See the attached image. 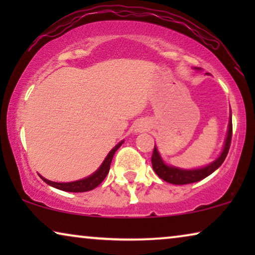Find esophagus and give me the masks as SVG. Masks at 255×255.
Wrapping results in <instances>:
<instances>
[{"mask_svg":"<svg viewBox=\"0 0 255 255\" xmlns=\"http://www.w3.org/2000/svg\"><path fill=\"white\" fill-rule=\"evenodd\" d=\"M146 128H147V125H146V123H142V122H140L137 127H135V131L137 132H141V131H145Z\"/></svg>","mask_w":255,"mask_h":255,"instance_id":"34e87169","label":"esophagus"}]
</instances>
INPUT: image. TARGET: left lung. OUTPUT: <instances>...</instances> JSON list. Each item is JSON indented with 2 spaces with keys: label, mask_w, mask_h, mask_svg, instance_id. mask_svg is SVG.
<instances>
[{
  "label": "left lung",
  "mask_w": 255,
  "mask_h": 255,
  "mask_svg": "<svg viewBox=\"0 0 255 255\" xmlns=\"http://www.w3.org/2000/svg\"><path fill=\"white\" fill-rule=\"evenodd\" d=\"M231 139H232V120H230L229 123V131H228V137H226L224 149H223L222 154L219 158L214 161L210 165L204 167V168L201 169H195V170H182L179 168H175V167H169L163 163V161L160 158L159 152L156 147L154 146V149H153L152 153V167L154 169L160 179L168 183L173 184H188V183H194L197 182V181L203 180L204 177L210 175L211 173H214L216 169L218 168L219 166L224 162V160L228 155L230 145H231Z\"/></svg>",
  "instance_id": "obj_1"
}]
</instances>
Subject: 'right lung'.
Returning a JSON list of instances; mask_svg holds the SVG:
<instances>
[{
  "label": "right lung",
  "mask_w": 255,
  "mask_h": 255,
  "mask_svg": "<svg viewBox=\"0 0 255 255\" xmlns=\"http://www.w3.org/2000/svg\"><path fill=\"white\" fill-rule=\"evenodd\" d=\"M122 144H123V141L115 146V147L110 151L109 154H108V156L103 161L102 166L100 167L99 170H96L93 175L87 177V179L74 181V182H68V183H59V182H52V181H48L46 179H44L43 176H40V177L47 184H50V186L57 188V189L64 190V191H71V193H83V191H89V190L95 189L97 186H100V184L102 183V181L106 179L108 173H109L113 156L115 154V152H116L117 149L121 147Z\"/></svg>",
  "instance_id": "right-lung-1"
}]
</instances>
